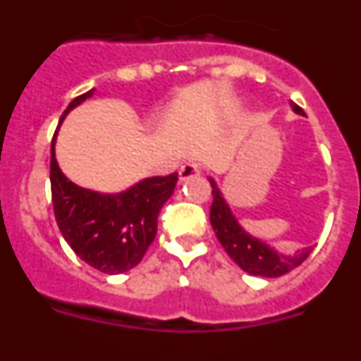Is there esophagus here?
<instances>
[{
	"mask_svg": "<svg viewBox=\"0 0 361 361\" xmlns=\"http://www.w3.org/2000/svg\"><path fill=\"white\" fill-rule=\"evenodd\" d=\"M178 175H180V180H188V178L199 177V175H200V164H199V162H195V161L184 162L183 168H180V171H178Z\"/></svg>",
	"mask_w": 361,
	"mask_h": 361,
	"instance_id": "1",
	"label": "esophagus"
}]
</instances>
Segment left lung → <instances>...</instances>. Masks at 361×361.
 <instances>
[{
    "label": "left lung",
    "mask_w": 361,
    "mask_h": 361,
    "mask_svg": "<svg viewBox=\"0 0 361 361\" xmlns=\"http://www.w3.org/2000/svg\"><path fill=\"white\" fill-rule=\"evenodd\" d=\"M296 114H304L300 106H293ZM213 186V202L209 208V222L215 231L216 238L226 250V253L250 275L266 276V279H279L289 271L296 269L304 262L312 247H305L300 253L282 255L260 242L258 238L251 237L238 226L237 219L233 216L231 209L228 208L226 200L222 199L220 191L216 190L215 180L209 178Z\"/></svg>",
    "instance_id": "8db88e82"
}]
</instances>
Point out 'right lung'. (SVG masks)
<instances>
[{
	"instance_id": "right-lung-1",
	"label": "right lung",
	"mask_w": 361,
	"mask_h": 361,
	"mask_svg": "<svg viewBox=\"0 0 361 361\" xmlns=\"http://www.w3.org/2000/svg\"><path fill=\"white\" fill-rule=\"evenodd\" d=\"M92 92L78 95L63 111L81 104ZM50 146V188L59 231L81 260L94 269L117 275L141 262L157 235V216L171 197L177 173L145 178L117 195H99L79 188L63 175Z\"/></svg>"
}]
</instances>
